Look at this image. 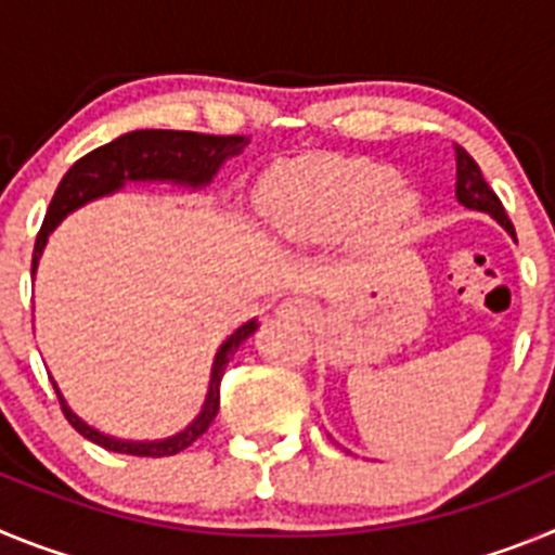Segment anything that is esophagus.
<instances>
[{
    "instance_id": "esophagus-1",
    "label": "esophagus",
    "mask_w": 555,
    "mask_h": 555,
    "mask_svg": "<svg viewBox=\"0 0 555 555\" xmlns=\"http://www.w3.org/2000/svg\"><path fill=\"white\" fill-rule=\"evenodd\" d=\"M313 313H317V306H313L308 297H286V300L278 306L274 317L286 322H311Z\"/></svg>"
}]
</instances>
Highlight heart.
I'll return each mask as SVG.
<instances>
[{
	"mask_svg": "<svg viewBox=\"0 0 555 555\" xmlns=\"http://www.w3.org/2000/svg\"><path fill=\"white\" fill-rule=\"evenodd\" d=\"M278 228L300 244H331L358 228L384 242L414 219L416 199L397 189V171L375 160L320 158L286 164L267 180Z\"/></svg>",
	"mask_w": 555,
	"mask_h": 555,
	"instance_id": "heart-1",
	"label": "heart"
}]
</instances>
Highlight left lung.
Instances as JSON below:
<instances>
[{
	"instance_id": "left-lung-1",
	"label": "left lung",
	"mask_w": 555,
	"mask_h": 555,
	"mask_svg": "<svg viewBox=\"0 0 555 555\" xmlns=\"http://www.w3.org/2000/svg\"><path fill=\"white\" fill-rule=\"evenodd\" d=\"M455 199H459L464 208L489 214V217L514 238V224L508 222L506 210L500 205L498 194L489 189V183L483 180V175H480V166L475 164L467 155V150H461V146H455Z\"/></svg>"
}]
</instances>
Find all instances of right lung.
Here are the masks:
<instances>
[{"label":"right lung","mask_w":555,"mask_h":555,"mask_svg":"<svg viewBox=\"0 0 555 555\" xmlns=\"http://www.w3.org/2000/svg\"><path fill=\"white\" fill-rule=\"evenodd\" d=\"M247 144L249 139H244V135H203V132L185 130H132L119 135V139H113L111 144L100 146V150L88 152L86 158L77 160L63 175L55 197L49 203L41 233L36 238V249H33V278H36L49 233L68 214H75L77 208L100 197H111V194L125 189L127 183H171L178 189L203 191L214 183L224 160L242 155ZM255 331H258V320H247L219 345L214 364H210L208 395H205L203 409L183 430L166 436V439H119V436L102 434V430L88 425L82 416L72 411L55 380H52V386H55L61 409L68 423H72V428L86 436L88 442L100 444L111 453L125 455H146V459L175 455L189 448L191 442H197L199 436L208 430V425L214 423V416L219 411V386H222L228 361Z\"/></svg>","instance_id":"obj_1"}]
</instances>
